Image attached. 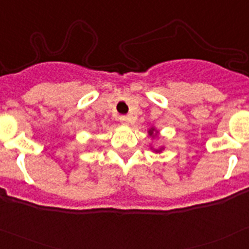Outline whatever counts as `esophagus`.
I'll list each match as a JSON object with an SVG mask.
<instances>
[{
	"label": "esophagus",
	"instance_id": "1",
	"mask_svg": "<svg viewBox=\"0 0 249 249\" xmlns=\"http://www.w3.org/2000/svg\"><path fill=\"white\" fill-rule=\"evenodd\" d=\"M120 121H121V123H123V124H128L129 117H128V116H121Z\"/></svg>",
	"mask_w": 249,
	"mask_h": 249
}]
</instances>
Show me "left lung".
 <instances>
[{
  "label": "left lung",
  "mask_w": 249,
  "mask_h": 249,
  "mask_svg": "<svg viewBox=\"0 0 249 249\" xmlns=\"http://www.w3.org/2000/svg\"><path fill=\"white\" fill-rule=\"evenodd\" d=\"M152 133H153V129H151V131H149V135H152Z\"/></svg>",
  "instance_id": "left-lung-1"
}]
</instances>
